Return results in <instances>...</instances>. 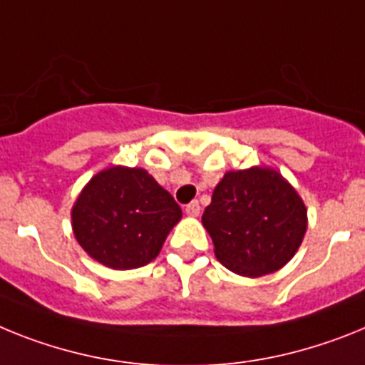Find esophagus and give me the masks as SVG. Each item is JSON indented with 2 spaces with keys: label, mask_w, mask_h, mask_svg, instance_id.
Here are the masks:
<instances>
[{
  "label": "esophagus",
  "mask_w": 365,
  "mask_h": 365,
  "mask_svg": "<svg viewBox=\"0 0 365 365\" xmlns=\"http://www.w3.org/2000/svg\"><path fill=\"white\" fill-rule=\"evenodd\" d=\"M185 213L189 215V217H198V215H200V204H198V200H192L191 204H187Z\"/></svg>",
  "instance_id": "esophagus-1"
}]
</instances>
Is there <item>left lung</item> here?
I'll use <instances>...</instances> for the list:
<instances>
[{
  "label": "left lung",
  "instance_id": "1",
  "mask_svg": "<svg viewBox=\"0 0 365 365\" xmlns=\"http://www.w3.org/2000/svg\"><path fill=\"white\" fill-rule=\"evenodd\" d=\"M202 224L227 270L259 277L294 257L305 235L307 209L281 174L253 167L224 174Z\"/></svg>",
  "mask_w": 365,
  "mask_h": 365
}]
</instances>
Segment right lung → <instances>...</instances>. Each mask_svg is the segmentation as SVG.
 Segmentation results:
<instances>
[{"instance_id":"1","label":"right lung","mask_w":365,"mask_h":365,"mask_svg":"<svg viewBox=\"0 0 365 365\" xmlns=\"http://www.w3.org/2000/svg\"><path fill=\"white\" fill-rule=\"evenodd\" d=\"M71 218L78 244L95 261L132 270L156 259L182 209L147 170L112 167L84 187Z\"/></svg>"}]
</instances>
